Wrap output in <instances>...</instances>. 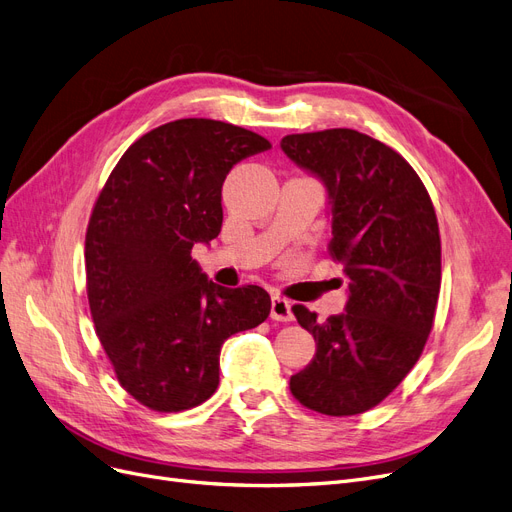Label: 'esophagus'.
Listing matches in <instances>:
<instances>
[{
    "mask_svg": "<svg viewBox=\"0 0 512 512\" xmlns=\"http://www.w3.org/2000/svg\"><path fill=\"white\" fill-rule=\"evenodd\" d=\"M272 318L274 320H282V323H287V320H293V304L285 297H272Z\"/></svg>",
    "mask_w": 512,
    "mask_h": 512,
    "instance_id": "34e87169",
    "label": "esophagus"
}]
</instances>
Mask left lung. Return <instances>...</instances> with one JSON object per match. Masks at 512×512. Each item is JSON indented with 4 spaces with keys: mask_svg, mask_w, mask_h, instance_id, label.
Masks as SVG:
<instances>
[{
    "mask_svg": "<svg viewBox=\"0 0 512 512\" xmlns=\"http://www.w3.org/2000/svg\"><path fill=\"white\" fill-rule=\"evenodd\" d=\"M287 158L327 189L329 251L344 263L342 314L293 306L316 354L291 375L295 399L325 415L363 413L418 363L441 289V238L418 173L382 141L350 128L289 135Z\"/></svg>",
    "mask_w": 512,
    "mask_h": 512,
    "instance_id": "obj_1",
    "label": "left lung"
}]
</instances>
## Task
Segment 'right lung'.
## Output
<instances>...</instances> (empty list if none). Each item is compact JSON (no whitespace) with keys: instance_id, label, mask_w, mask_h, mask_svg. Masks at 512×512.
<instances>
[{"instance_id":"1","label":"right lung","mask_w":512,"mask_h":512,"mask_svg":"<svg viewBox=\"0 0 512 512\" xmlns=\"http://www.w3.org/2000/svg\"><path fill=\"white\" fill-rule=\"evenodd\" d=\"M272 145L255 132L187 118L132 143L94 204L86 280L97 335L120 384L154 411L211 399L227 337L255 329L272 301L227 289L192 259L221 232V187L240 160Z\"/></svg>"}]
</instances>
